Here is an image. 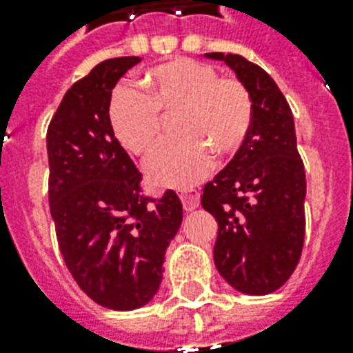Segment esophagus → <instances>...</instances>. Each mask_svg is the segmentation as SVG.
Returning a JSON list of instances; mask_svg holds the SVG:
<instances>
[{"instance_id": "esophagus-1", "label": "esophagus", "mask_w": 353, "mask_h": 353, "mask_svg": "<svg viewBox=\"0 0 353 353\" xmlns=\"http://www.w3.org/2000/svg\"><path fill=\"white\" fill-rule=\"evenodd\" d=\"M181 203H183V209L187 210V212H192V210H196L199 207V192H196V190L183 192Z\"/></svg>"}]
</instances>
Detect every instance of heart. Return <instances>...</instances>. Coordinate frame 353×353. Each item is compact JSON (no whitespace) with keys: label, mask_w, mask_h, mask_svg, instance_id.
<instances>
[{"label":"heart","mask_w":353,"mask_h":353,"mask_svg":"<svg viewBox=\"0 0 353 353\" xmlns=\"http://www.w3.org/2000/svg\"><path fill=\"white\" fill-rule=\"evenodd\" d=\"M144 95L121 85L110 104V124L119 143L133 155L157 146L163 117L177 115L179 139L163 144L146 163L157 187L190 188L209 176L214 154L231 155L243 146L252 124V101L236 79H218L209 63L177 58L152 69Z\"/></svg>","instance_id":"obj_1"}]
</instances>
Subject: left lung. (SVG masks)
I'll use <instances>...</instances> for the list:
<instances>
[{"instance_id": "obj_1", "label": "left lung", "mask_w": 353, "mask_h": 353, "mask_svg": "<svg viewBox=\"0 0 353 353\" xmlns=\"http://www.w3.org/2000/svg\"><path fill=\"white\" fill-rule=\"evenodd\" d=\"M225 62L252 101V124L229 165L203 188L201 205L218 221L214 263L236 291L268 295L288 282L304 245L306 174L290 104L260 65L240 54Z\"/></svg>"}]
</instances>
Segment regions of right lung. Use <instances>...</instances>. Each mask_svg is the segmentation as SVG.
<instances>
[{"label":"right lung","mask_w":353,"mask_h":353,"mask_svg":"<svg viewBox=\"0 0 353 353\" xmlns=\"http://www.w3.org/2000/svg\"><path fill=\"white\" fill-rule=\"evenodd\" d=\"M139 57L104 60L69 88L47 130L49 207L80 290L110 310L148 304L183 220L174 190L141 196V172L110 124L112 91Z\"/></svg>","instance_id":"add662e5"}]
</instances>
